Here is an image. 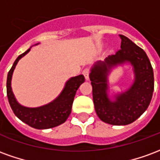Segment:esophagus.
I'll use <instances>...</instances> for the list:
<instances>
[{
  "label": "esophagus",
  "mask_w": 160,
  "mask_h": 160,
  "mask_svg": "<svg viewBox=\"0 0 160 160\" xmlns=\"http://www.w3.org/2000/svg\"><path fill=\"white\" fill-rule=\"evenodd\" d=\"M82 73H83V75L86 78V80H89V73H90V69L89 68H85Z\"/></svg>",
  "instance_id": "34e87169"
}]
</instances>
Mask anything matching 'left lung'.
I'll return each instance as SVG.
<instances>
[{
    "mask_svg": "<svg viewBox=\"0 0 160 160\" xmlns=\"http://www.w3.org/2000/svg\"><path fill=\"white\" fill-rule=\"evenodd\" d=\"M120 38L121 49L95 64L89 74L96 113L100 120L111 125H127L140 118L148 109L154 89L153 70L146 52L127 37ZM126 62L133 66L134 83L111 101L107 94L108 73L113 66Z\"/></svg>",
    "mask_w": 160,
    "mask_h": 160,
    "instance_id": "8db88e82",
    "label": "left lung"
}]
</instances>
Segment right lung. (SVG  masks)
Listing matches in <instances>:
<instances>
[{"instance_id": "add662e5", "label": "right lung", "mask_w": 160, "mask_h": 160, "mask_svg": "<svg viewBox=\"0 0 160 160\" xmlns=\"http://www.w3.org/2000/svg\"><path fill=\"white\" fill-rule=\"evenodd\" d=\"M29 51L30 49L17 57L11 69L9 70L8 73L7 94L9 104L16 117L31 127L38 129H46L56 127L60 124L65 122L68 118L69 117L74 96L80 85L84 83L85 77L80 74L78 76L70 78L66 82L65 87L63 88L61 94L49 104L37 108L22 106L17 102L14 95L12 93L11 80L13 70L15 68L18 62Z\"/></svg>"}]
</instances>
